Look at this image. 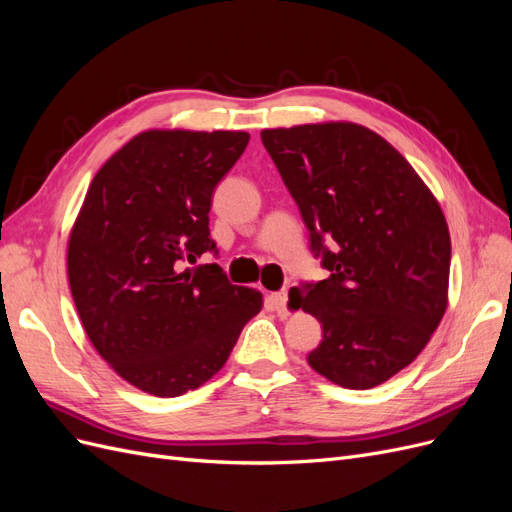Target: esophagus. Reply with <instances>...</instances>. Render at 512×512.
Wrapping results in <instances>:
<instances>
[{"label": "esophagus", "mask_w": 512, "mask_h": 512, "mask_svg": "<svg viewBox=\"0 0 512 512\" xmlns=\"http://www.w3.org/2000/svg\"><path fill=\"white\" fill-rule=\"evenodd\" d=\"M271 303H273V307H275V312H277V316L280 318H288L290 316V312H288V294L286 292H273L271 294Z\"/></svg>", "instance_id": "1"}]
</instances>
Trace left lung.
<instances>
[{
  "instance_id": "obj_1",
  "label": "left lung",
  "mask_w": 512,
  "mask_h": 512,
  "mask_svg": "<svg viewBox=\"0 0 512 512\" xmlns=\"http://www.w3.org/2000/svg\"><path fill=\"white\" fill-rule=\"evenodd\" d=\"M260 136L331 271L288 292L292 309L322 322L307 363L344 389H374L421 354L446 312L451 235L438 198L391 143L359 123Z\"/></svg>"
}]
</instances>
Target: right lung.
Here are the masks:
<instances>
[{
    "mask_svg": "<svg viewBox=\"0 0 512 512\" xmlns=\"http://www.w3.org/2000/svg\"><path fill=\"white\" fill-rule=\"evenodd\" d=\"M241 130H145L91 179L68 237V284L102 359L138 391L179 397L226 365L262 309L256 288L218 265L183 269L215 250V185L241 158Z\"/></svg>",
    "mask_w": 512,
    "mask_h": 512,
    "instance_id": "obj_1",
    "label": "right lung"
}]
</instances>
